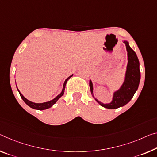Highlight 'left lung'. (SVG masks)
<instances>
[{
  "label": "left lung",
  "instance_id": "1",
  "mask_svg": "<svg viewBox=\"0 0 157 157\" xmlns=\"http://www.w3.org/2000/svg\"><path fill=\"white\" fill-rule=\"evenodd\" d=\"M124 43L126 44L128 51V59L124 83H123L119 90L114 93L113 100L111 103L103 104L99 102L97 99L95 98V100L101 106L107 108V109H117V108L123 107V106L126 105L127 103H128L138 88L140 81V71L139 67L140 63L136 53L129 46L128 43L126 40H124ZM89 86H90L91 93L93 95V83L91 81H90Z\"/></svg>",
  "mask_w": 157,
  "mask_h": 157
}]
</instances>
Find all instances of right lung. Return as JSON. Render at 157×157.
Returning <instances> with one entry per match:
<instances>
[{
    "mask_svg": "<svg viewBox=\"0 0 157 157\" xmlns=\"http://www.w3.org/2000/svg\"><path fill=\"white\" fill-rule=\"evenodd\" d=\"M73 76V74L72 75H71L69 77H68L66 80H65L64 81V86H63V89H62V93L59 94V95H58L57 96L56 98H55V99H53L52 100H50L49 101V102H43V103H34V102H31V101L28 100L27 99H26L24 96L21 95V93L20 92V90H18L17 87V90L19 91V93H20V95L21 96V98L22 100H24V102H25L26 105H27L29 107H30L31 108H33V109H38V110H44V109H48V108L51 107L52 105H55V102H57V100H59V99L62 97V95H64V89H65V86H66V84H67V81L69 80V78H71V77ZM17 86V85H16Z\"/></svg>",
    "mask_w": 157,
    "mask_h": 157,
    "instance_id": "1",
    "label": "right lung"
}]
</instances>
